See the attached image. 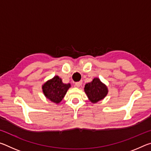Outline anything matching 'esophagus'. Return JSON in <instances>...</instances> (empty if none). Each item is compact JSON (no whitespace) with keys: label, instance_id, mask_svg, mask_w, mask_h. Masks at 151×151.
<instances>
[{"label":"esophagus","instance_id":"obj_1","mask_svg":"<svg viewBox=\"0 0 151 151\" xmlns=\"http://www.w3.org/2000/svg\"><path fill=\"white\" fill-rule=\"evenodd\" d=\"M82 83H83V82L82 81H79V82H76L75 83V86L76 87H80V86L82 85Z\"/></svg>","mask_w":151,"mask_h":151}]
</instances>
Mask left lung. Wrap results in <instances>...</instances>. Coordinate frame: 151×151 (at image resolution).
<instances>
[{
    "label": "left lung",
    "mask_w": 151,
    "mask_h": 151,
    "mask_svg": "<svg viewBox=\"0 0 151 151\" xmlns=\"http://www.w3.org/2000/svg\"><path fill=\"white\" fill-rule=\"evenodd\" d=\"M85 92L90 101L93 103H96L106 96L108 88L99 78H94L91 83L86 84Z\"/></svg>",
    "instance_id": "1"
}]
</instances>
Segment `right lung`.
<instances>
[{"label":"right lung","instance_id":"1","mask_svg":"<svg viewBox=\"0 0 151 151\" xmlns=\"http://www.w3.org/2000/svg\"><path fill=\"white\" fill-rule=\"evenodd\" d=\"M70 87V84H64L62 79L55 76L42 85V92L48 100L55 103H59Z\"/></svg>","mask_w":151,"mask_h":151}]
</instances>
